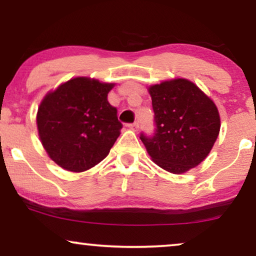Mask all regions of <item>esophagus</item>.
I'll list each match as a JSON object with an SVG mask.
<instances>
[{"instance_id": "obj_1", "label": "esophagus", "mask_w": 256, "mask_h": 256, "mask_svg": "<svg viewBox=\"0 0 256 256\" xmlns=\"http://www.w3.org/2000/svg\"><path fill=\"white\" fill-rule=\"evenodd\" d=\"M129 128H132V130H138V128H140V124H138V121L132 122V124H129Z\"/></svg>"}]
</instances>
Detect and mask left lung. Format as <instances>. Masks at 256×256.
<instances>
[{
  "label": "left lung",
  "mask_w": 256,
  "mask_h": 256,
  "mask_svg": "<svg viewBox=\"0 0 256 256\" xmlns=\"http://www.w3.org/2000/svg\"><path fill=\"white\" fill-rule=\"evenodd\" d=\"M155 130L140 138L154 162L183 174L206 158L220 130L216 104L194 82L174 79L150 86Z\"/></svg>",
  "instance_id": "obj_1"
}]
</instances>
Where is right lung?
Returning <instances> with one entry per match:
<instances>
[{
	"mask_svg": "<svg viewBox=\"0 0 256 256\" xmlns=\"http://www.w3.org/2000/svg\"><path fill=\"white\" fill-rule=\"evenodd\" d=\"M113 86L80 76L42 101L37 113L42 144L62 169L82 172L108 155L122 128L118 110L107 100Z\"/></svg>",
	"mask_w": 256,
	"mask_h": 256,
	"instance_id": "obj_1",
	"label": "right lung"
}]
</instances>
